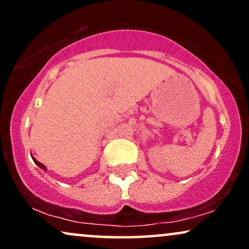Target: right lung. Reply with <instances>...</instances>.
<instances>
[{
    "mask_svg": "<svg viewBox=\"0 0 249 249\" xmlns=\"http://www.w3.org/2000/svg\"><path fill=\"white\" fill-rule=\"evenodd\" d=\"M33 159H34V158H33ZM34 161H35V162H36V164H37V165H38V166H39V167H41V168H43V170H44V171H45V170H47V168H45V166H44V165H43V164H41V162H39V161H37V160H36V159H34Z\"/></svg>",
    "mask_w": 249,
    "mask_h": 249,
    "instance_id": "obj_1",
    "label": "right lung"
}]
</instances>
